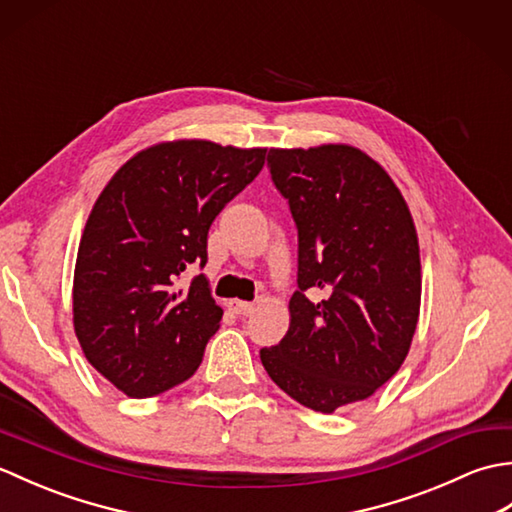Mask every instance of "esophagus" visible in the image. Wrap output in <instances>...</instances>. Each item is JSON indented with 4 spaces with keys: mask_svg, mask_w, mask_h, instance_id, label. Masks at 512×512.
Here are the masks:
<instances>
[{
    "mask_svg": "<svg viewBox=\"0 0 512 512\" xmlns=\"http://www.w3.org/2000/svg\"><path fill=\"white\" fill-rule=\"evenodd\" d=\"M228 308H231L235 314H244V317H248V314L255 312V303L242 301V299H231L228 301Z\"/></svg>",
    "mask_w": 512,
    "mask_h": 512,
    "instance_id": "esophagus-1",
    "label": "esophagus"
}]
</instances>
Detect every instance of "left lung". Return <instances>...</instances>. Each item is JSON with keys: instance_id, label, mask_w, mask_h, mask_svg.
Segmentation results:
<instances>
[{"instance_id": "left-lung-1", "label": "left lung", "mask_w": 512, "mask_h": 512, "mask_svg": "<svg viewBox=\"0 0 512 512\" xmlns=\"http://www.w3.org/2000/svg\"><path fill=\"white\" fill-rule=\"evenodd\" d=\"M268 167L299 231V290L286 336L259 358L290 398L332 413L405 363L422 295L416 224L389 173L352 145L270 149Z\"/></svg>"}]
</instances>
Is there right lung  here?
<instances>
[{"mask_svg": "<svg viewBox=\"0 0 512 512\" xmlns=\"http://www.w3.org/2000/svg\"><path fill=\"white\" fill-rule=\"evenodd\" d=\"M264 160V147L165 140L129 158L96 198L76 255L72 323L90 365L129 398L156 396L200 367L224 312L204 275L187 288L178 279L206 264L215 215Z\"/></svg>", "mask_w": 512, "mask_h": 512, "instance_id": "obj_1", "label": "right lung"}]
</instances>
